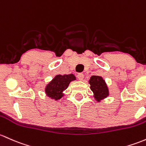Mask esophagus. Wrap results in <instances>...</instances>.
I'll list each match as a JSON object with an SVG mask.
<instances>
[{
  "label": "esophagus",
  "mask_w": 146,
  "mask_h": 146,
  "mask_svg": "<svg viewBox=\"0 0 146 146\" xmlns=\"http://www.w3.org/2000/svg\"><path fill=\"white\" fill-rule=\"evenodd\" d=\"M78 80H80V81H82L83 80V79H84V74H83V73H78Z\"/></svg>",
  "instance_id": "1"
}]
</instances>
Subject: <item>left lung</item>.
I'll use <instances>...</instances> for the list:
<instances>
[{
	"mask_svg": "<svg viewBox=\"0 0 146 146\" xmlns=\"http://www.w3.org/2000/svg\"><path fill=\"white\" fill-rule=\"evenodd\" d=\"M91 90L94 93V99L97 102L106 98L110 95L108 86L101 76H92L89 80Z\"/></svg>",
	"mask_w": 146,
	"mask_h": 146,
	"instance_id": "obj_1",
	"label": "left lung"
}]
</instances>
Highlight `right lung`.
I'll use <instances>...</instances> for the list:
<instances>
[{"label":"right lung","mask_w":146,"mask_h":146,"mask_svg":"<svg viewBox=\"0 0 146 146\" xmlns=\"http://www.w3.org/2000/svg\"><path fill=\"white\" fill-rule=\"evenodd\" d=\"M76 80L73 74L57 75L45 87V93L48 97L55 100H60L64 96V91L68 88L72 81Z\"/></svg>","instance_id":"1"}]
</instances>
